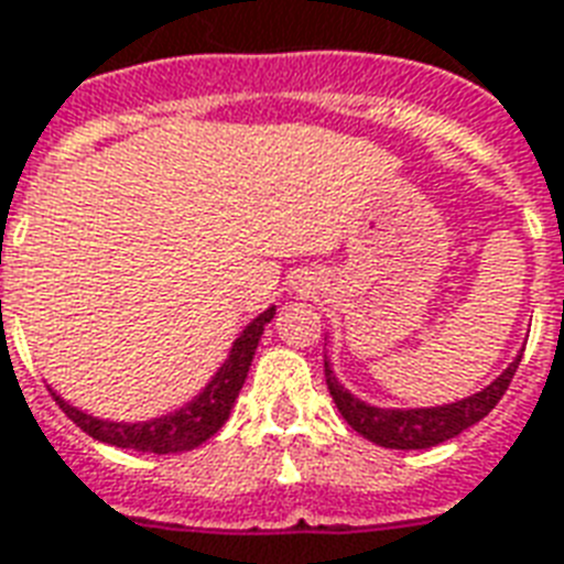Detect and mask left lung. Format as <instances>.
Instances as JSON below:
<instances>
[{
    "mask_svg": "<svg viewBox=\"0 0 564 564\" xmlns=\"http://www.w3.org/2000/svg\"><path fill=\"white\" fill-rule=\"evenodd\" d=\"M518 362H521V354L516 357V362H509V369L489 383L482 392L471 394V398H463L456 403H445V406H427V410H380V406H369L360 398H354L348 389H345L336 375L330 371V362L325 360V377L327 389L334 394L336 410L343 412V419L351 424L360 436H366L369 442L380 447H392V451H421V447L442 445L447 438L459 436L463 430H468L471 424H477L480 419H486L498 401L503 398V392L512 383V375H516Z\"/></svg>",
    "mask_w": 564,
    "mask_h": 564,
    "instance_id": "obj_1",
    "label": "left lung"
}]
</instances>
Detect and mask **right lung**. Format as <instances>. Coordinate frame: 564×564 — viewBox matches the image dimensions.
<instances>
[{
  "instance_id": "right-lung-1",
  "label": "right lung",
  "mask_w": 564,
  "mask_h": 564,
  "mask_svg": "<svg viewBox=\"0 0 564 564\" xmlns=\"http://www.w3.org/2000/svg\"><path fill=\"white\" fill-rule=\"evenodd\" d=\"M272 316L274 307L260 313V316L239 334V339L234 343V348H230L225 366L213 375L210 383L204 386V392L198 394V398H193L187 406H181V410L170 412V415H163V419L140 421V424L93 419L87 412L69 406L61 394H55L57 406H61L87 436L99 438L105 445L126 447V451H143V454H181V451H193V447L207 442V438L228 421L230 406L237 401L239 389L246 383L248 369H251V360H254L257 343H260L263 327L272 322Z\"/></svg>"
}]
</instances>
